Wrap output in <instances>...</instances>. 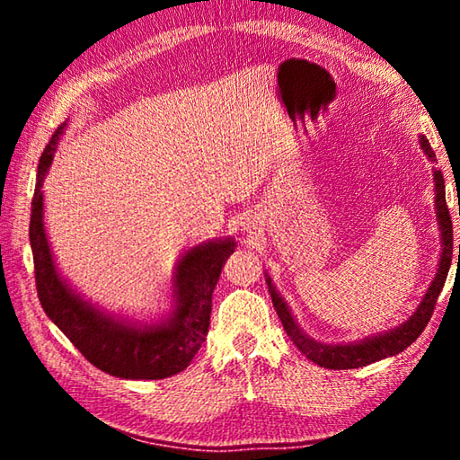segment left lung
I'll use <instances>...</instances> for the list:
<instances>
[{
	"mask_svg": "<svg viewBox=\"0 0 460 460\" xmlns=\"http://www.w3.org/2000/svg\"><path fill=\"white\" fill-rule=\"evenodd\" d=\"M418 144L422 147L426 158L430 162H436V154L432 152L430 142H428L426 136H420ZM432 176H434L436 223H438V231H440V260H438V266H436V274L432 278V282L424 292L420 305L416 306L414 313L408 316V321H403L400 326H394V329L371 334V337H365L361 341H353V342L316 341L302 331V326L294 318L290 306H288V302L284 300V296L278 292V288L274 282H271L268 271H263L270 288L271 302H274L276 313L284 324V331L288 332V337H290L294 345L298 347V351L302 355H306L313 363L321 365V367H326V369L365 367V365L369 363H376V361L385 359V357H394L402 353L403 349H408L426 329V324L434 313L436 298H438L442 286L447 282L450 261H453V223H450V215L447 207L445 178H442V172L438 168H432ZM458 258H460V245H458Z\"/></svg>",
	"mask_w": 460,
	"mask_h": 460,
	"instance_id": "obj_1",
	"label": "left lung"
}]
</instances>
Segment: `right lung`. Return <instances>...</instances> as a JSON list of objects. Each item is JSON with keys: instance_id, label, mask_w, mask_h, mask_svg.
<instances>
[{"instance_id": "1", "label": "right lung", "mask_w": 460, "mask_h": 460, "mask_svg": "<svg viewBox=\"0 0 460 460\" xmlns=\"http://www.w3.org/2000/svg\"><path fill=\"white\" fill-rule=\"evenodd\" d=\"M62 123L38 164L30 217L38 298L46 316L66 334L87 361L121 379H164L189 367L208 332L211 298L221 270L235 252V237L208 239L181 255L170 278V310L154 321L109 313L60 274L44 227V178L52 166Z\"/></svg>"}]
</instances>
